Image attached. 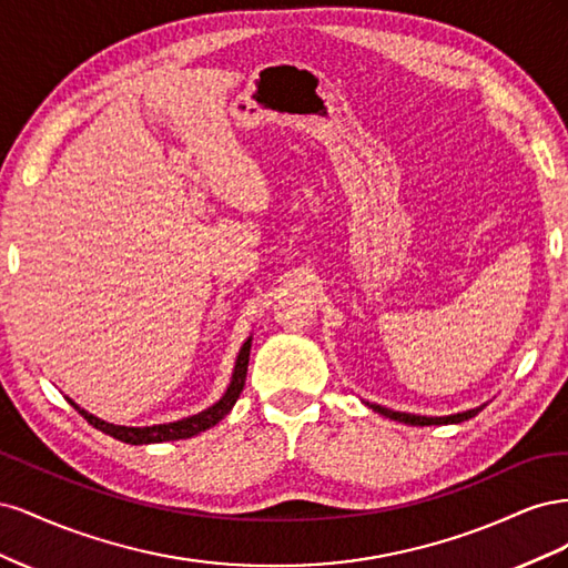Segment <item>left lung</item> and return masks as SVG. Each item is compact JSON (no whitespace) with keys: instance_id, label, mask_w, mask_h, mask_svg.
<instances>
[{"instance_id":"8db88e82","label":"left lung","mask_w":568,"mask_h":568,"mask_svg":"<svg viewBox=\"0 0 568 568\" xmlns=\"http://www.w3.org/2000/svg\"><path fill=\"white\" fill-rule=\"evenodd\" d=\"M374 412H379V415L388 417V419H395V422H403V424H409V426H432V424H459V422H467L471 419L474 415H478V409H469V412H459V415H450V417H417V415H405V412H393V409H386L382 405H369Z\"/></svg>"}]
</instances>
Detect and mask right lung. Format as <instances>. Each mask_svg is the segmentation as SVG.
<instances>
[{
    "label": "right lung",
    "instance_id": "1",
    "mask_svg": "<svg viewBox=\"0 0 568 568\" xmlns=\"http://www.w3.org/2000/svg\"><path fill=\"white\" fill-rule=\"evenodd\" d=\"M248 353H251V338L244 343L242 351H239V357H236V367H234V374H232V384L227 388V393L222 395V398L209 407L199 412V415L194 417H186V419H180V422H173V424H159V426H144V428H134V426H115V424H109V422H101L97 419L94 415H90V412H84L82 407H78L75 403H71L80 415L88 419L94 428H99V432H104L118 440L123 443H130V445H146V443H165V440H182V438H192L201 432H205V428L215 426L222 417L227 415V412L234 407L239 393L244 390V384H246V372H248Z\"/></svg>",
    "mask_w": 568,
    "mask_h": 568
}]
</instances>
